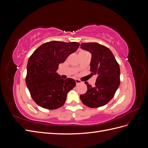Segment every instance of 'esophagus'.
I'll use <instances>...</instances> for the list:
<instances>
[{"label":"esophagus","mask_w":148,"mask_h":148,"mask_svg":"<svg viewBox=\"0 0 148 148\" xmlns=\"http://www.w3.org/2000/svg\"><path fill=\"white\" fill-rule=\"evenodd\" d=\"M75 82H76V83H77V84L82 83V81H80L79 79H75Z\"/></svg>","instance_id":"esophagus-1"}]
</instances>
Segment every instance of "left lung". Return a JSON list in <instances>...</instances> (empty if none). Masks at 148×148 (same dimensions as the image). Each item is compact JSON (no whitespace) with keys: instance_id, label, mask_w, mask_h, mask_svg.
Segmentation results:
<instances>
[{"instance_id":"1","label":"left lung","mask_w":148,"mask_h":148,"mask_svg":"<svg viewBox=\"0 0 148 148\" xmlns=\"http://www.w3.org/2000/svg\"><path fill=\"white\" fill-rule=\"evenodd\" d=\"M81 49L91 53V74L97 76L95 86L88 82V90L80 95L83 104L91 108L107 104L114 96L120 84V66L109 48L97 42L82 43Z\"/></svg>"}]
</instances>
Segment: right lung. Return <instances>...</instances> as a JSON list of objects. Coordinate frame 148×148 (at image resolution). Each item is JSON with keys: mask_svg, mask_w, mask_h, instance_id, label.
<instances>
[{"mask_svg": "<svg viewBox=\"0 0 148 148\" xmlns=\"http://www.w3.org/2000/svg\"><path fill=\"white\" fill-rule=\"evenodd\" d=\"M77 42L51 41L40 46L30 56L26 83L36 104L49 110L63 106L66 95L76 85L72 78L62 79L56 71L69 55L77 51Z\"/></svg>", "mask_w": 148, "mask_h": 148, "instance_id": "add662e5", "label": "right lung"}]
</instances>
